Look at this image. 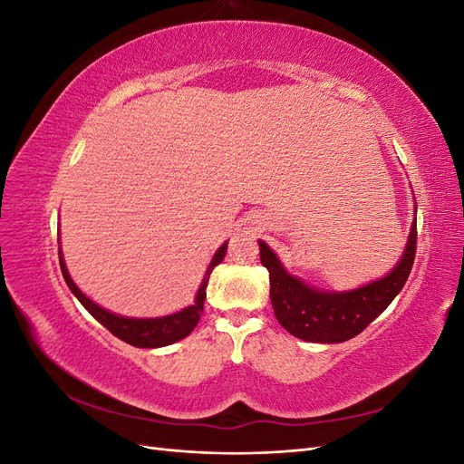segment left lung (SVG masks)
I'll return each mask as SVG.
<instances>
[{"instance_id":"left-lung-1","label":"left lung","mask_w":464,"mask_h":464,"mask_svg":"<svg viewBox=\"0 0 464 464\" xmlns=\"http://www.w3.org/2000/svg\"><path fill=\"white\" fill-rule=\"evenodd\" d=\"M416 220L395 269L383 278L346 292H323L292 276L275 251L259 240V257L269 271L271 304L280 325L307 343H344L354 339L395 300L412 271Z\"/></svg>"}]
</instances>
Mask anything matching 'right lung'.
<instances>
[{
    "label": "right lung",
    "mask_w": 464,
    "mask_h": 464,
    "mask_svg": "<svg viewBox=\"0 0 464 464\" xmlns=\"http://www.w3.org/2000/svg\"><path fill=\"white\" fill-rule=\"evenodd\" d=\"M227 244H222L217 254L210 259L208 266H207V273L203 276V283L198 290V296H195V304L184 307L181 312H176L172 315H164V317H150V319H141V317H123V315H116L104 307H101L98 304H94L91 298H87L85 294L79 290V286L73 283V278L69 276L67 273V266L62 256V247H60V266H62V273L65 283L75 294V298L85 305V310L98 321L102 323V325L114 334L118 339H121L123 343H128L131 346L137 348H160V346H168L172 343H178L181 339H186V336L195 329L198 325L201 314H203V304L207 298V285H208V276L213 273L215 266L218 263H222L224 256H227Z\"/></svg>",
    "instance_id": "right-lung-1"
}]
</instances>
